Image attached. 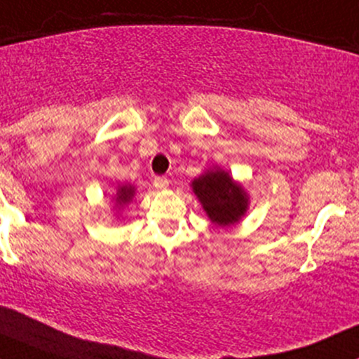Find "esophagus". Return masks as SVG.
<instances>
[{
	"label": "esophagus",
	"mask_w": 359,
	"mask_h": 359,
	"mask_svg": "<svg viewBox=\"0 0 359 359\" xmlns=\"http://www.w3.org/2000/svg\"><path fill=\"white\" fill-rule=\"evenodd\" d=\"M153 186H155L156 189H167L168 187V179L167 177L163 175H158L153 179Z\"/></svg>",
	"instance_id": "1"
}]
</instances>
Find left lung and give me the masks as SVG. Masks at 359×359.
<instances>
[{"label":"left lung","instance_id":"8db88e82","mask_svg":"<svg viewBox=\"0 0 359 359\" xmlns=\"http://www.w3.org/2000/svg\"><path fill=\"white\" fill-rule=\"evenodd\" d=\"M196 196L212 223L219 226L238 222L247 208V196L243 189L231 180L223 170L208 172L192 182Z\"/></svg>","mask_w":359,"mask_h":359}]
</instances>
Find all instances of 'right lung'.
Instances as JSON below:
<instances>
[{"label":"right lung","instance_id":"1","mask_svg":"<svg viewBox=\"0 0 359 359\" xmlns=\"http://www.w3.org/2000/svg\"><path fill=\"white\" fill-rule=\"evenodd\" d=\"M133 187H121L117 192V203H128L133 198Z\"/></svg>","mask_w":359,"mask_h":359}]
</instances>
